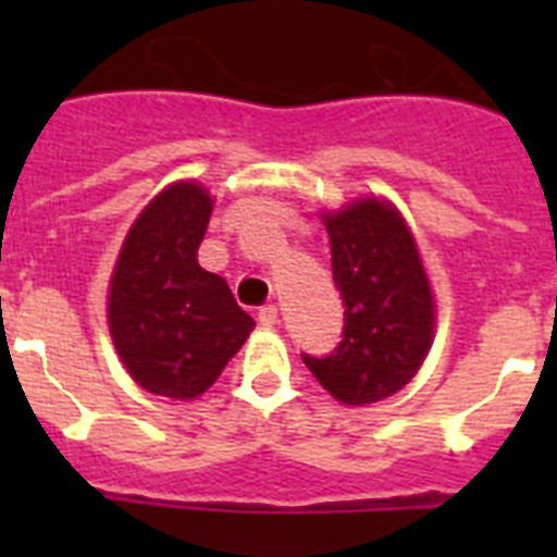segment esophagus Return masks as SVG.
Masks as SVG:
<instances>
[{
    "label": "esophagus",
    "mask_w": 557,
    "mask_h": 557,
    "mask_svg": "<svg viewBox=\"0 0 557 557\" xmlns=\"http://www.w3.org/2000/svg\"><path fill=\"white\" fill-rule=\"evenodd\" d=\"M259 323H262L264 329H273L275 323H278V307H275V304H264V307L259 309Z\"/></svg>",
    "instance_id": "34e87169"
}]
</instances>
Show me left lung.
I'll return each mask as SVG.
<instances>
[{
	"label": "left lung",
	"mask_w": 557,
	"mask_h": 557,
	"mask_svg": "<svg viewBox=\"0 0 557 557\" xmlns=\"http://www.w3.org/2000/svg\"><path fill=\"white\" fill-rule=\"evenodd\" d=\"M332 275L343 304V339L329 357H307L312 376L339 405L366 407L393 396L421 371L435 339V295L401 211L366 195L321 211Z\"/></svg>",
	"instance_id": "obj_1"
}]
</instances>
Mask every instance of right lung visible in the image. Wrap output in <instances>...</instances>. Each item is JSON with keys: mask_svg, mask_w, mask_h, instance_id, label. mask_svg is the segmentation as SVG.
<instances>
[{"mask_svg": "<svg viewBox=\"0 0 557 557\" xmlns=\"http://www.w3.org/2000/svg\"><path fill=\"white\" fill-rule=\"evenodd\" d=\"M211 200L175 181L141 209L108 282V332L133 382L156 396H203L253 332L225 278L198 264Z\"/></svg>", "mask_w": 557, "mask_h": 557, "instance_id": "add662e5", "label": "right lung"}]
</instances>
